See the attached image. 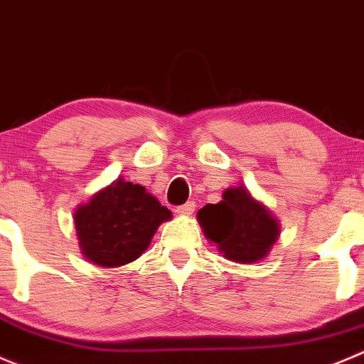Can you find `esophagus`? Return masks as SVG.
<instances>
[{"label":"esophagus","mask_w":364,"mask_h":364,"mask_svg":"<svg viewBox=\"0 0 364 364\" xmlns=\"http://www.w3.org/2000/svg\"><path fill=\"white\" fill-rule=\"evenodd\" d=\"M196 206H197V204L193 203V200H188V203H185V204H181V206L176 208V213H179V215H192L193 211H196Z\"/></svg>","instance_id":"obj_1"}]
</instances>
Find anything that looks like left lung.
I'll use <instances>...</instances> for the list:
<instances>
[{
  "label": "left lung",
  "mask_w": 364,
  "mask_h": 364,
  "mask_svg": "<svg viewBox=\"0 0 364 364\" xmlns=\"http://www.w3.org/2000/svg\"><path fill=\"white\" fill-rule=\"evenodd\" d=\"M204 232L238 263H254L268 254L279 235L276 218L263 204L256 203L243 186L228 188L217 204H206L197 213Z\"/></svg>",
  "instance_id": "left-lung-1"
}]
</instances>
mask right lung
<instances>
[{
	"label": "right lung",
	"mask_w": 364,
	"mask_h": 364,
	"mask_svg": "<svg viewBox=\"0 0 364 364\" xmlns=\"http://www.w3.org/2000/svg\"><path fill=\"white\" fill-rule=\"evenodd\" d=\"M172 213L140 185L117 179L74 213L77 240L87 259L101 267L135 261Z\"/></svg>",
	"instance_id": "obj_1"
}]
</instances>
